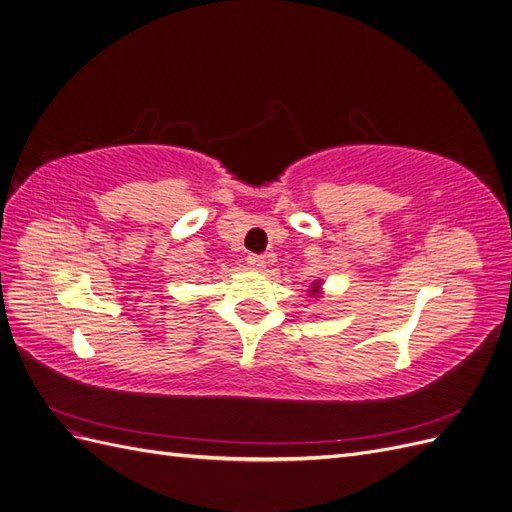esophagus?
<instances>
[{
    "label": "esophagus",
    "mask_w": 512,
    "mask_h": 512,
    "mask_svg": "<svg viewBox=\"0 0 512 512\" xmlns=\"http://www.w3.org/2000/svg\"><path fill=\"white\" fill-rule=\"evenodd\" d=\"M247 265H250V269H254V271H262L267 267V260L258 254H250L247 256Z\"/></svg>",
    "instance_id": "esophagus-1"
}]
</instances>
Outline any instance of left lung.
I'll return each mask as SVG.
<instances>
[{
    "label": "left lung",
    "mask_w": 512,
    "mask_h": 512,
    "mask_svg": "<svg viewBox=\"0 0 512 512\" xmlns=\"http://www.w3.org/2000/svg\"><path fill=\"white\" fill-rule=\"evenodd\" d=\"M322 280H316V282H312V286L307 288V297L309 299H322Z\"/></svg>",
    "instance_id": "1"
}]
</instances>
